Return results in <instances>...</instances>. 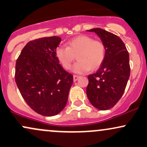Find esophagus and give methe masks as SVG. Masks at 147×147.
Returning a JSON list of instances; mask_svg holds the SVG:
<instances>
[{
	"mask_svg": "<svg viewBox=\"0 0 147 147\" xmlns=\"http://www.w3.org/2000/svg\"><path fill=\"white\" fill-rule=\"evenodd\" d=\"M79 78H80V76H79L74 75V82H76V81H77L78 80Z\"/></svg>",
	"mask_w": 147,
	"mask_h": 147,
	"instance_id": "1",
	"label": "esophagus"
}]
</instances>
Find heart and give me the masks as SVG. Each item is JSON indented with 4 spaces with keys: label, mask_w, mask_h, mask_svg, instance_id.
I'll use <instances>...</instances> for the list:
<instances>
[{
    "label": "heart",
    "mask_w": 147,
    "mask_h": 147,
    "mask_svg": "<svg viewBox=\"0 0 147 147\" xmlns=\"http://www.w3.org/2000/svg\"><path fill=\"white\" fill-rule=\"evenodd\" d=\"M58 60L65 69H69L77 56V62L73 67V71L83 74L96 69L104 62L106 47L100 40H95L91 36H77L68 42V47L60 46L56 50Z\"/></svg>",
    "instance_id": "1"
}]
</instances>
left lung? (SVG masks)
<instances>
[{"label": "left lung", "mask_w": 147, "mask_h": 147, "mask_svg": "<svg viewBox=\"0 0 147 147\" xmlns=\"http://www.w3.org/2000/svg\"><path fill=\"white\" fill-rule=\"evenodd\" d=\"M95 32L106 47V55L96 73L88 76L87 96L91 104L100 110L115 106L124 94L130 76L129 55L125 43L118 36L100 28Z\"/></svg>", "instance_id": "left-lung-1"}]
</instances>
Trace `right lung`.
I'll return each mask as SVG.
<instances>
[{
	"mask_svg": "<svg viewBox=\"0 0 147 147\" xmlns=\"http://www.w3.org/2000/svg\"><path fill=\"white\" fill-rule=\"evenodd\" d=\"M58 36L45 37L27 43L16 63L15 80L27 105L44 116H53L65 108L74 82L72 74L59 64Z\"/></svg>",
	"mask_w": 147,
	"mask_h": 147,
	"instance_id": "right-lung-1",
	"label": "right lung"
}]
</instances>
